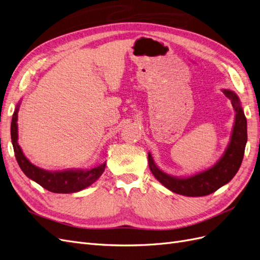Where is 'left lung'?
Wrapping results in <instances>:
<instances>
[{
    "label": "left lung",
    "mask_w": 260,
    "mask_h": 260,
    "mask_svg": "<svg viewBox=\"0 0 260 260\" xmlns=\"http://www.w3.org/2000/svg\"><path fill=\"white\" fill-rule=\"evenodd\" d=\"M221 91L231 100L235 116L230 142L215 165L191 176L177 177L162 171L155 164L151 153H148V166L153 176L171 192L191 198L209 195L229 183L241 167L247 142V121L237 93L228 89Z\"/></svg>",
    "instance_id": "8db88e82"
}]
</instances>
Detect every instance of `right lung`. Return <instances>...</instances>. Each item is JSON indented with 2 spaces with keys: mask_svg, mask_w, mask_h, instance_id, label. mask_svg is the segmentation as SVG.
I'll return each instance as SVG.
<instances>
[{
  "mask_svg": "<svg viewBox=\"0 0 260 260\" xmlns=\"http://www.w3.org/2000/svg\"><path fill=\"white\" fill-rule=\"evenodd\" d=\"M21 100L15 107L13 114V119L11 124V137L12 144L14 147L15 157L22 170L29 179H31L42 187L53 193H76L84 190L102 176L106 162H103L98 167L90 169L74 168L64 170H45L36 166L31 162L23 154L20 145L18 144V112Z\"/></svg>",
  "mask_w": 260,
  "mask_h": 260,
  "instance_id": "obj_1",
  "label": "right lung"
}]
</instances>
